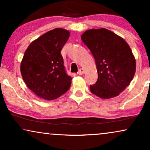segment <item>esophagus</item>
<instances>
[{
  "instance_id": "obj_1",
  "label": "esophagus",
  "mask_w": 150,
  "mask_h": 150,
  "mask_svg": "<svg viewBox=\"0 0 150 150\" xmlns=\"http://www.w3.org/2000/svg\"><path fill=\"white\" fill-rule=\"evenodd\" d=\"M84 73H85V69H83V68H81L79 70V71H78L77 74L79 75H82V74H83Z\"/></svg>"
}]
</instances>
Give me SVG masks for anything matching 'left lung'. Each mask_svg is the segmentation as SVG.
<instances>
[{
  "label": "left lung",
  "mask_w": 150,
  "mask_h": 150,
  "mask_svg": "<svg viewBox=\"0 0 150 150\" xmlns=\"http://www.w3.org/2000/svg\"><path fill=\"white\" fill-rule=\"evenodd\" d=\"M81 40L95 59L98 79L90 91L102 99L120 95L134 77L136 59L122 37L106 28L89 29Z\"/></svg>",
  "instance_id": "1"
}]
</instances>
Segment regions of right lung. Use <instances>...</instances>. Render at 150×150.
<instances>
[{
    "label": "right lung",
    "mask_w": 150,
    "mask_h": 150,
    "mask_svg": "<svg viewBox=\"0 0 150 150\" xmlns=\"http://www.w3.org/2000/svg\"><path fill=\"white\" fill-rule=\"evenodd\" d=\"M69 35V30L56 28L35 40L25 50L20 71L24 83L39 98L57 99L70 87L72 79L61 54Z\"/></svg>",
    "instance_id": "obj_1"
}]
</instances>
